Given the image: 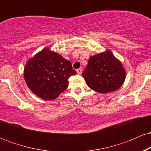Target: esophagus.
Here are the masks:
<instances>
[{"mask_svg":"<svg viewBox=\"0 0 151 151\" xmlns=\"http://www.w3.org/2000/svg\"><path fill=\"white\" fill-rule=\"evenodd\" d=\"M77 72L78 74H81V72H82V70H81V68L77 69Z\"/></svg>","mask_w":151,"mask_h":151,"instance_id":"34e87169","label":"esophagus"}]
</instances>
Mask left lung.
<instances>
[{"label": "left lung", "mask_w": 151, "mask_h": 151, "mask_svg": "<svg viewBox=\"0 0 151 151\" xmlns=\"http://www.w3.org/2000/svg\"><path fill=\"white\" fill-rule=\"evenodd\" d=\"M82 76L91 89L106 93L122 86L125 81L126 70L113 53L106 50L90 57Z\"/></svg>", "instance_id": "1"}]
</instances>
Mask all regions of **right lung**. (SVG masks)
Masks as SVG:
<instances>
[{
    "label": "right lung",
    "mask_w": 151,
    "mask_h": 151,
    "mask_svg": "<svg viewBox=\"0 0 151 151\" xmlns=\"http://www.w3.org/2000/svg\"><path fill=\"white\" fill-rule=\"evenodd\" d=\"M77 74L72 63L61 55L45 48L29 59L24 68L27 86L36 96L53 100L68 87V79Z\"/></svg>",
    "instance_id": "add662e5"
}]
</instances>
